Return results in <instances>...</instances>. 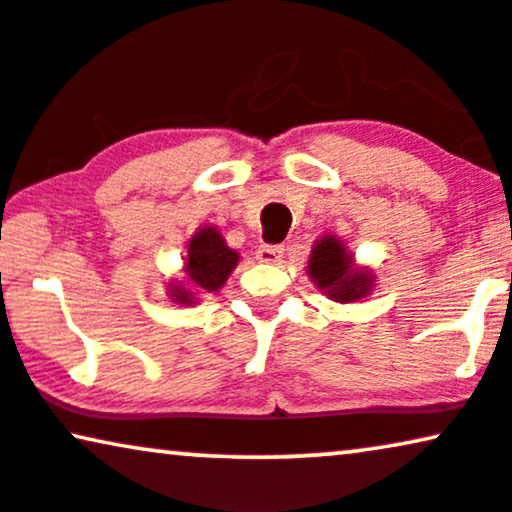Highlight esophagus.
Listing matches in <instances>:
<instances>
[{"label": "esophagus", "instance_id": "esophagus-1", "mask_svg": "<svg viewBox=\"0 0 512 512\" xmlns=\"http://www.w3.org/2000/svg\"><path fill=\"white\" fill-rule=\"evenodd\" d=\"M281 257H283V245H260V248H257V260L260 262H264V264H276V262H281Z\"/></svg>", "mask_w": 512, "mask_h": 512}]
</instances>
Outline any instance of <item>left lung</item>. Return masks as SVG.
Instances as JSON below:
<instances>
[{"instance_id":"obj_1","label":"left lung","mask_w":512,"mask_h":512,"mask_svg":"<svg viewBox=\"0 0 512 512\" xmlns=\"http://www.w3.org/2000/svg\"><path fill=\"white\" fill-rule=\"evenodd\" d=\"M309 276L335 302L361 300L371 290V274L354 269L338 238L323 236L309 257Z\"/></svg>"}]
</instances>
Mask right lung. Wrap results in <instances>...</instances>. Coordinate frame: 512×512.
<instances>
[{"mask_svg":"<svg viewBox=\"0 0 512 512\" xmlns=\"http://www.w3.org/2000/svg\"><path fill=\"white\" fill-rule=\"evenodd\" d=\"M238 264V252L226 248L222 234L217 229H200L189 243V257H186V276L196 293H215L224 286L231 269ZM193 290L179 288L172 283V300L191 304Z\"/></svg>","mask_w":512,"mask_h":512,"instance_id":"1","label":"right lung"}]
</instances>
